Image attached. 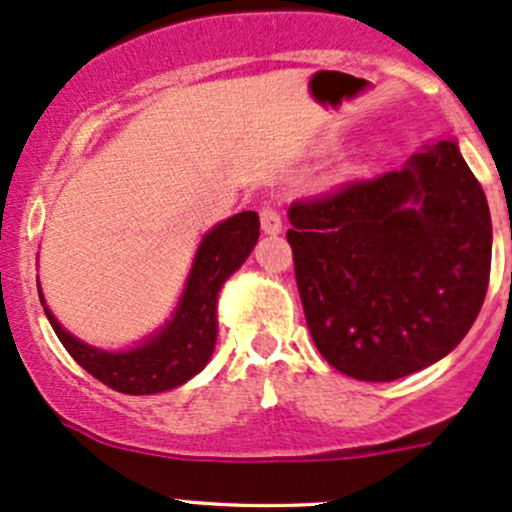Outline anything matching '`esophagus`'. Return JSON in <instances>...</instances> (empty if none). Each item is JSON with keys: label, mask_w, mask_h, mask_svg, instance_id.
<instances>
[{"label": "esophagus", "mask_w": 512, "mask_h": 512, "mask_svg": "<svg viewBox=\"0 0 512 512\" xmlns=\"http://www.w3.org/2000/svg\"><path fill=\"white\" fill-rule=\"evenodd\" d=\"M260 225L267 235H277L282 232V213L275 203H265L260 208Z\"/></svg>", "instance_id": "1"}]
</instances>
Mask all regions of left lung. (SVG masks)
<instances>
[{
    "label": "left lung",
    "mask_w": 512,
    "mask_h": 512,
    "mask_svg": "<svg viewBox=\"0 0 512 512\" xmlns=\"http://www.w3.org/2000/svg\"><path fill=\"white\" fill-rule=\"evenodd\" d=\"M287 242L319 354L359 381H396L458 347L483 307L493 227L453 141L401 170L289 205Z\"/></svg>",
    "instance_id": "left-lung-1"
}]
</instances>
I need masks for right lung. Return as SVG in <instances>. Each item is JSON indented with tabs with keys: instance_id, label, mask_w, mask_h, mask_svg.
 <instances>
[{
	"instance_id": "right-lung-1",
	"label": "right lung",
	"mask_w": 512,
	"mask_h": 512,
	"mask_svg": "<svg viewBox=\"0 0 512 512\" xmlns=\"http://www.w3.org/2000/svg\"><path fill=\"white\" fill-rule=\"evenodd\" d=\"M260 218L245 210L203 237L173 322L131 352H101L71 337L44 307L64 349L94 379L121 394H158L193 379L208 364L218 339V292L255 247ZM41 297V292H39ZM44 304V297H41Z\"/></svg>"
}]
</instances>
